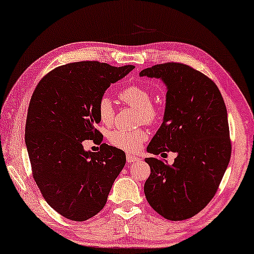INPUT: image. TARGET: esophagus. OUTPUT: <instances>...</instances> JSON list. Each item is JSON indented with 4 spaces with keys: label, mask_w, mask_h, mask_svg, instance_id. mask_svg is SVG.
Returning a JSON list of instances; mask_svg holds the SVG:
<instances>
[{
    "label": "esophagus",
    "mask_w": 254,
    "mask_h": 254,
    "mask_svg": "<svg viewBox=\"0 0 254 254\" xmlns=\"http://www.w3.org/2000/svg\"><path fill=\"white\" fill-rule=\"evenodd\" d=\"M137 160H138V157L132 156V155H130V154L127 155V163H132V162H134Z\"/></svg>",
    "instance_id": "obj_1"
}]
</instances>
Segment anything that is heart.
<instances>
[{
    "mask_svg": "<svg viewBox=\"0 0 254 254\" xmlns=\"http://www.w3.org/2000/svg\"><path fill=\"white\" fill-rule=\"evenodd\" d=\"M120 98L124 103L139 111V120L146 124H153L158 119L157 109L151 106L150 92L143 86L131 85L120 92ZM97 113L100 122L105 126L112 124L114 120L115 109L112 99L107 94L100 97L97 104ZM109 142L116 148L135 153L147 139V133L142 130L126 131L115 130L109 133Z\"/></svg>",
    "mask_w": 254,
    "mask_h": 254,
    "instance_id": "heart-1",
    "label": "heart"
}]
</instances>
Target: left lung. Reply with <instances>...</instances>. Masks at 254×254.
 <instances>
[{"instance_id":"1","label":"left lung","mask_w":254,"mask_h":254,"mask_svg":"<svg viewBox=\"0 0 254 254\" xmlns=\"http://www.w3.org/2000/svg\"><path fill=\"white\" fill-rule=\"evenodd\" d=\"M139 76L166 86L163 123L150 140V176L143 191L149 205L168 220H186L203 210L218 190L232 145L225 101L213 81L194 68L168 63L146 68ZM172 151L175 163L156 154Z\"/></svg>"}]
</instances>
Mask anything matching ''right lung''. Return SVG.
<instances>
[{
	"label": "right lung",
	"instance_id": "obj_1",
	"mask_svg": "<svg viewBox=\"0 0 254 254\" xmlns=\"http://www.w3.org/2000/svg\"><path fill=\"white\" fill-rule=\"evenodd\" d=\"M134 66L81 62L57 67L30 99L25 141L33 177L44 199L69 220L85 221L104 209L126 153L103 143L93 153L84 140L100 141L97 104Z\"/></svg>",
	"mask_w": 254,
	"mask_h": 254
}]
</instances>
